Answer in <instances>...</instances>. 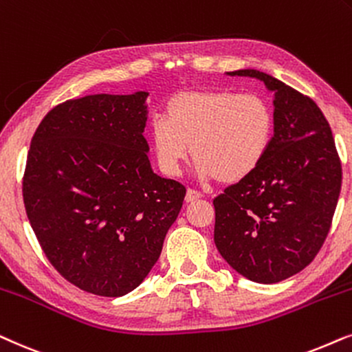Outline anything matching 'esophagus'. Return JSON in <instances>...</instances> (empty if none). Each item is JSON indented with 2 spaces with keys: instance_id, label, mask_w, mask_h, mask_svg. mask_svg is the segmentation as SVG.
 I'll use <instances>...</instances> for the list:
<instances>
[{
  "instance_id": "34e87169",
  "label": "esophagus",
  "mask_w": 352,
  "mask_h": 352,
  "mask_svg": "<svg viewBox=\"0 0 352 352\" xmlns=\"http://www.w3.org/2000/svg\"><path fill=\"white\" fill-rule=\"evenodd\" d=\"M201 198H203V195H201L199 191L191 190V188L186 190V196H185L186 203H193V201H198V199H201Z\"/></svg>"
}]
</instances>
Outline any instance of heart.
<instances>
[{"label": "heart", "instance_id": "b5f03b06", "mask_svg": "<svg viewBox=\"0 0 352 352\" xmlns=\"http://www.w3.org/2000/svg\"><path fill=\"white\" fill-rule=\"evenodd\" d=\"M274 133L275 112L265 98L233 90H195L166 102L164 119L149 125V143L167 177L179 175L191 154L201 179L238 184L265 161Z\"/></svg>", "mask_w": 352, "mask_h": 352}]
</instances>
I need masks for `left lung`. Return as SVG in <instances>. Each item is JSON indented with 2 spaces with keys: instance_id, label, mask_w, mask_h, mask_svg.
I'll return each mask as SVG.
<instances>
[{
  "instance_id": "left-lung-1",
  "label": "left lung",
  "mask_w": 352,
  "mask_h": 352,
  "mask_svg": "<svg viewBox=\"0 0 352 352\" xmlns=\"http://www.w3.org/2000/svg\"><path fill=\"white\" fill-rule=\"evenodd\" d=\"M275 93V133L262 166L214 199V241L243 277L278 283L311 264L329 235L341 191V161L311 98L269 74L241 69Z\"/></svg>"
}]
</instances>
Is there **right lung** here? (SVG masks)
Returning <instances> with one entry per match:
<instances>
[{"instance_id": "add662e5", "label": "right lung", "mask_w": 352, "mask_h": 352, "mask_svg": "<svg viewBox=\"0 0 352 352\" xmlns=\"http://www.w3.org/2000/svg\"><path fill=\"white\" fill-rule=\"evenodd\" d=\"M146 91L53 107L32 138L22 182L36 240L75 287L119 298L146 278L185 198L153 172Z\"/></svg>"}]
</instances>
